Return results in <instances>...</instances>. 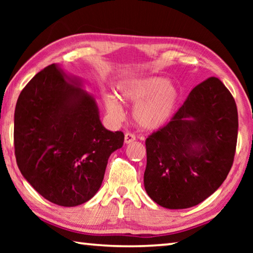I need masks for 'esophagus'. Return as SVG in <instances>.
Returning <instances> with one entry per match:
<instances>
[{"instance_id":"obj_1","label":"esophagus","mask_w":253,"mask_h":253,"mask_svg":"<svg viewBox=\"0 0 253 253\" xmlns=\"http://www.w3.org/2000/svg\"><path fill=\"white\" fill-rule=\"evenodd\" d=\"M136 139V136L132 132H126L125 134V144H130Z\"/></svg>"}]
</instances>
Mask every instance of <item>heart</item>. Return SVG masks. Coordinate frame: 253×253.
<instances>
[{
  "instance_id": "heart-1",
  "label": "heart",
  "mask_w": 253,
  "mask_h": 253,
  "mask_svg": "<svg viewBox=\"0 0 253 253\" xmlns=\"http://www.w3.org/2000/svg\"><path fill=\"white\" fill-rule=\"evenodd\" d=\"M119 98L128 104H137L134 117L139 126L156 129L168 123L179 102V90L163 77L147 76L125 80L118 87ZM104 102L115 118L123 116V107L117 97L106 95Z\"/></svg>"
}]
</instances>
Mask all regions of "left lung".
<instances>
[{
  "mask_svg": "<svg viewBox=\"0 0 253 253\" xmlns=\"http://www.w3.org/2000/svg\"><path fill=\"white\" fill-rule=\"evenodd\" d=\"M234 98L220 79L196 85L168 125L147 137L144 186L163 208H192L213 194L232 168L238 139Z\"/></svg>",
  "mask_w": 253,
  "mask_h": 253,
  "instance_id": "obj_1",
  "label": "left lung"
}]
</instances>
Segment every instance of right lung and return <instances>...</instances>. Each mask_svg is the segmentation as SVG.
<instances>
[{"instance_id":"1","label":"right lung","mask_w":253,"mask_h":253,"mask_svg":"<svg viewBox=\"0 0 253 253\" xmlns=\"http://www.w3.org/2000/svg\"><path fill=\"white\" fill-rule=\"evenodd\" d=\"M124 132L102 126L95 98L52 63L29 81L14 113L19 169L44 199L61 207L90 200Z\"/></svg>"}]
</instances>
